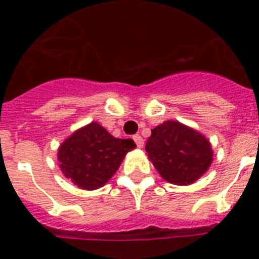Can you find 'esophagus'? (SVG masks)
Listing matches in <instances>:
<instances>
[{"label": "esophagus", "mask_w": 259, "mask_h": 259, "mask_svg": "<svg viewBox=\"0 0 259 259\" xmlns=\"http://www.w3.org/2000/svg\"><path fill=\"white\" fill-rule=\"evenodd\" d=\"M134 141L136 143L137 148H143V146H144V139L140 136V135H135Z\"/></svg>", "instance_id": "34e87169"}]
</instances>
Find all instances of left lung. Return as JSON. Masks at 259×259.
<instances>
[{
  "label": "left lung",
  "instance_id": "1",
  "mask_svg": "<svg viewBox=\"0 0 259 259\" xmlns=\"http://www.w3.org/2000/svg\"><path fill=\"white\" fill-rule=\"evenodd\" d=\"M145 150L159 175L178 185L196 182L212 161L211 146L202 135L170 120L152 130Z\"/></svg>",
  "mask_w": 259,
  "mask_h": 259
}]
</instances>
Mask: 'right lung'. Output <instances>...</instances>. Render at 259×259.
<instances>
[{"mask_svg": "<svg viewBox=\"0 0 259 259\" xmlns=\"http://www.w3.org/2000/svg\"><path fill=\"white\" fill-rule=\"evenodd\" d=\"M134 140L115 139L93 122L71 135L58 150L63 175L81 189H97L116 172Z\"/></svg>", "mask_w": 259, "mask_h": 259, "instance_id": "add662e5", "label": "right lung"}]
</instances>
